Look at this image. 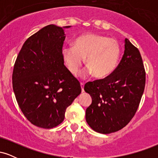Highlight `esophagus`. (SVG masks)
Instances as JSON below:
<instances>
[{
  "instance_id": "obj_1",
  "label": "esophagus",
  "mask_w": 158,
  "mask_h": 158,
  "mask_svg": "<svg viewBox=\"0 0 158 158\" xmlns=\"http://www.w3.org/2000/svg\"><path fill=\"white\" fill-rule=\"evenodd\" d=\"M80 85H81V92H82V93H83V92L85 91V90H84V85H85V84L83 82H81Z\"/></svg>"
}]
</instances>
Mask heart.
I'll return each instance as SVG.
<instances>
[{"mask_svg": "<svg viewBox=\"0 0 158 158\" xmlns=\"http://www.w3.org/2000/svg\"><path fill=\"white\" fill-rule=\"evenodd\" d=\"M62 54L69 70L73 75L78 73L86 58L88 68L85 73H93L95 77L103 78L116 68L120 57L121 48L116 40L89 33L76 39L73 47H64Z\"/></svg>", "mask_w": 158, "mask_h": 158, "instance_id": "1", "label": "heart"}]
</instances>
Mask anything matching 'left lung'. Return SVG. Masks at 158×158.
Wrapping results in <instances>:
<instances>
[{"label":"left lung","mask_w":158,"mask_h":158,"mask_svg":"<svg viewBox=\"0 0 158 158\" xmlns=\"http://www.w3.org/2000/svg\"><path fill=\"white\" fill-rule=\"evenodd\" d=\"M145 84L146 72L140 53L126 39L124 54L115 70L104 79L85 85V91L92 97L85 113L90 128L101 134L124 128L138 108Z\"/></svg>","instance_id":"left-lung-1"}]
</instances>
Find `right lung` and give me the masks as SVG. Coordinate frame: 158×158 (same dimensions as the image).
Masks as SVG:
<instances>
[{"label":"right lung","instance_id":"1","mask_svg":"<svg viewBox=\"0 0 158 158\" xmlns=\"http://www.w3.org/2000/svg\"><path fill=\"white\" fill-rule=\"evenodd\" d=\"M64 39L62 27H43L27 39L14 65L16 100L26 118L40 128L62 123L67 108L81 91L79 81L64 64Z\"/></svg>","mask_w":158,"mask_h":158}]
</instances>
